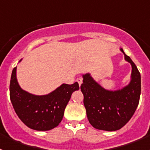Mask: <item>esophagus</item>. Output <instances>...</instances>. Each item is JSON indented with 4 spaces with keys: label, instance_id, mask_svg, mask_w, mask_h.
<instances>
[{
    "label": "esophagus",
    "instance_id": "1",
    "mask_svg": "<svg viewBox=\"0 0 150 150\" xmlns=\"http://www.w3.org/2000/svg\"><path fill=\"white\" fill-rule=\"evenodd\" d=\"M76 82H77V83H79V86H80L82 83H83V78H81V77L77 78V79H76Z\"/></svg>",
    "mask_w": 150,
    "mask_h": 150
}]
</instances>
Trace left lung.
I'll return each mask as SVG.
<instances>
[{
    "label": "left lung",
    "mask_w": 150,
    "mask_h": 150,
    "mask_svg": "<svg viewBox=\"0 0 150 150\" xmlns=\"http://www.w3.org/2000/svg\"><path fill=\"white\" fill-rule=\"evenodd\" d=\"M125 59L132 64V80L121 90L108 91L91 77L83 75L80 86L88 122L95 128L107 132L122 128L132 117L139 104L141 91L140 74L129 56Z\"/></svg>",
    "instance_id": "8db88e82"
}]
</instances>
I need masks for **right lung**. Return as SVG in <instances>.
I'll list each match as a JSON object with an SVG mask.
<instances>
[{
  "instance_id": "add662e5",
  "label": "right lung",
  "mask_w": 150,
  "mask_h": 150,
  "mask_svg": "<svg viewBox=\"0 0 150 150\" xmlns=\"http://www.w3.org/2000/svg\"><path fill=\"white\" fill-rule=\"evenodd\" d=\"M78 83L62 84L46 95H34L20 88L16 79V67L13 70L10 84V97L17 116L28 128L49 131L62 122L65 107Z\"/></svg>"
}]
</instances>
